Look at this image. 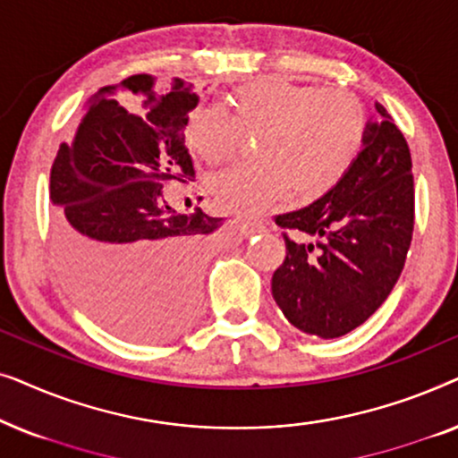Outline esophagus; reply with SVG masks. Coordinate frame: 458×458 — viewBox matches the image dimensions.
Returning a JSON list of instances; mask_svg holds the SVG:
<instances>
[{
    "instance_id": "obj_1",
    "label": "esophagus",
    "mask_w": 458,
    "mask_h": 458,
    "mask_svg": "<svg viewBox=\"0 0 458 458\" xmlns=\"http://www.w3.org/2000/svg\"><path fill=\"white\" fill-rule=\"evenodd\" d=\"M237 227H240L243 235H254V233H259V231H265V225L252 223V221H240L237 223Z\"/></svg>"
}]
</instances>
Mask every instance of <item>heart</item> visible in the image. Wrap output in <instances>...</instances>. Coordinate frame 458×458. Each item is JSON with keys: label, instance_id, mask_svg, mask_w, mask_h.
<instances>
[{"label": "heart", "instance_id": "b5f03b06", "mask_svg": "<svg viewBox=\"0 0 458 458\" xmlns=\"http://www.w3.org/2000/svg\"><path fill=\"white\" fill-rule=\"evenodd\" d=\"M183 135L187 148L208 165L233 158L243 135H259V160L210 179V193L223 210L259 215L290 190L298 202L334 190L365 148L369 114L348 89L265 77L237 87L227 112L191 110Z\"/></svg>", "mask_w": 458, "mask_h": 458}]
</instances>
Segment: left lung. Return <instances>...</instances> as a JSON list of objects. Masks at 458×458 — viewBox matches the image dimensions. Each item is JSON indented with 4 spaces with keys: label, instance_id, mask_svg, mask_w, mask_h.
Here are the masks:
<instances>
[{
    "label": "left lung",
    "instance_id": "8db88e82",
    "mask_svg": "<svg viewBox=\"0 0 458 458\" xmlns=\"http://www.w3.org/2000/svg\"><path fill=\"white\" fill-rule=\"evenodd\" d=\"M375 108L379 121L369 123L346 177L306 208L275 216L285 229V259L273 273V298L293 327L323 340L346 335L384 304L411 248V149L384 106Z\"/></svg>",
    "mask_w": 458,
    "mask_h": 458
}]
</instances>
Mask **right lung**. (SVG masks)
Here are the masks:
<instances>
[{"label": "right lung", "mask_w": 458, "mask_h": 458, "mask_svg": "<svg viewBox=\"0 0 458 458\" xmlns=\"http://www.w3.org/2000/svg\"><path fill=\"white\" fill-rule=\"evenodd\" d=\"M118 92L140 104L116 103ZM198 99L193 85L154 74L104 87L49 174L55 250L74 296L137 342L168 340L191 321L206 240L223 221L165 199V183L196 174L183 131Z\"/></svg>", "instance_id": "right-lung-1"}]
</instances>
